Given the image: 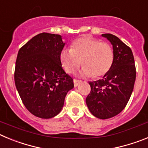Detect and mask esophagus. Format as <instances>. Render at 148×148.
Listing matches in <instances>:
<instances>
[{"label":"esophagus","mask_w":148,"mask_h":148,"mask_svg":"<svg viewBox=\"0 0 148 148\" xmlns=\"http://www.w3.org/2000/svg\"><path fill=\"white\" fill-rule=\"evenodd\" d=\"M73 82H74V86H75V87H77V86H78V84L81 83V82H82V81L74 79V80H73Z\"/></svg>","instance_id":"obj_1"}]
</instances>
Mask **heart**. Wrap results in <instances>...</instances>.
<instances>
[{"mask_svg":"<svg viewBox=\"0 0 148 148\" xmlns=\"http://www.w3.org/2000/svg\"><path fill=\"white\" fill-rule=\"evenodd\" d=\"M60 61L65 71L73 73L82 65L83 77L98 78L106 75L114 62V51L110 44L93 38L84 36L75 39L70 49H63Z\"/></svg>","mask_w":148,"mask_h":148,"instance_id":"1","label":"heart"}]
</instances>
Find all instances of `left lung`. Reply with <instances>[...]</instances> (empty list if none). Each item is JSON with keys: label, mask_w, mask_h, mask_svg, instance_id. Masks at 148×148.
<instances>
[{"label": "left lung", "mask_w": 148, "mask_h": 148, "mask_svg": "<svg viewBox=\"0 0 148 148\" xmlns=\"http://www.w3.org/2000/svg\"><path fill=\"white\" fill-rule=\"evenodd\" d=\"M101 35L113 45L114 62L101 79L89 82L91 90L86 98V104L94 116L107 119L118 115L126 107L136 81V66L128 46L116 35Z\"/></svg>", "instance_id": "1"}]
</instances>
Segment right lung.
I'll return each instance as SVG.
<instances>
[{"label":"right lung","mask_w":148,"mask_h":148,"mask_svg":"<svg viewBox=\"0 0 148 148\" xmlns=\"http://www.w3.org/2000/svg\"><path fill=\"white\" fill-rule=\"evenodd\" d=\"M61 36L43 32L19 49L15 83L27 110L34 116L50 119L61 112L73 79L61 66L60 53L64 47Z\"/></svg>","instance_id":"obj_1"}]
</instances>
